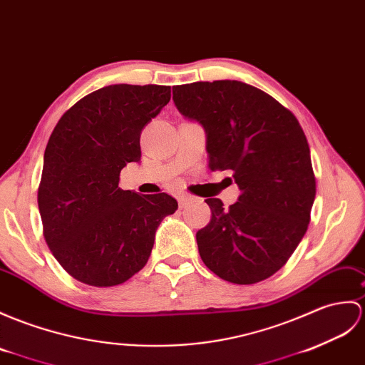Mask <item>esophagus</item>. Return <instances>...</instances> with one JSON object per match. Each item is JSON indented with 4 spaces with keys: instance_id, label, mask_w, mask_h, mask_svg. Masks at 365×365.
<instances>
[{
    "instance_id": "obj_1",
    "label": "esophagus",
    "mask_w": 365,
    "mask_h": 365,
    "mask_svg": "<svg viewBox=\"0 0 365 365\" xmlns=\"http://www.w3.org/2000/svg\"><path fill=\"white\" fill-rule=\"evenodd\" d=\"M192 200V197L191 196H186V194H182V196L179 197V203H180V207L182 208H185L186 205H188V203Z\"/></svg>"
}]
</instances>
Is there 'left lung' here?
<instances>
[{
    "mask_svg": "<svg viewBox=\"0 0 365 365\" xmlns=\"http://www.w3.org/2000/svg\"><path fill=\"white\" fill-rule=\"evenodd\" d=\"M177 110L202 124L211 171L230 169L241 196L224 208L207 199L211 221L196 233L205 266L225 282L274 275L308 230L316 177L307 137L289 110L240 81L173 88Z\"/></svg>",
    "mask_w": 365,
    "mask_h": 365,
    "instance_id": "left-lung-1",
    "label": "left lung"
}]
</instances>
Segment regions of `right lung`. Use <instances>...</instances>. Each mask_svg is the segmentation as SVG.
Returning <instances> with one entry per match:
<instances>
[{"mask_svg": "<svg viewBox=\"0 0 365 365\" xmlns=\"http://www.w3.org/2000/svg\"><path fill=\"white\" fill-rule=\"evenodd\" d=\"M169 99L168 86H108L66 110L51 133L37 196L43 236L81 283L110 287L140 272L160 222L179 207L166 192L118 186L121 169L141 160L144 125Z\"/></svg>", "mask_w": 365, "mask_h": 365, "instance_id": "obj_1", "label": "right lung"}]
</instances>
